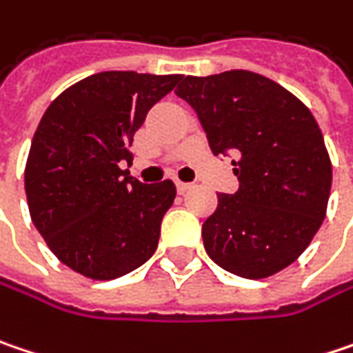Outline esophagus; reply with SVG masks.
<instances>
[{"label": "esophagus", "instance_id": "obj_1", "mask_svg": "<svg viewBox=\"0 0 353 353\" xmlns=\"http://www.w3.org/2000/svg\"><path fill=\"white\" fill-rule=\"evenodd\" d=\"M176 185H177V192H179V194H185V192L192 188V183H185V181H179V179L176 181Z\"/></svg>", "mask_w": 353, "mask_h": 353}]
</instances>
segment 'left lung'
I'll return each mask as SVG.
<instances>
[{"mask_svg": "<svg viewBox=\"0 0 353 353\" xmlns=\"http://www.w3.org/2000/svg\"><path fill=\"white\" fill-rule=\"evenodd\" d=\"M176 94L198 114L214 155L234 153L239 190L218 194L202 226L224 271L265 279L299 259L317 234L332 190V161L311 111L250 70L185 77Z\"/></svg>", "mask_w": 353, "mask_h": 353, "instance_id": "8db88e82", "label": "left lung"}]
</instances>
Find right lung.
Masks as SVG:
<instances>
[{
	"instance_id": "1",
	"label": "right lung",
	"mask_w": 353,
	"mask_h": 353,
	"mask_svg": "<svg viewBox=\"0 0 353 353\" xmlns=\"http://www.w3.org/2000/svg\"><path fill=\"white\" fill-rule=\"evenodd\" d=\"M181 74L109 70L52 101L32 139L26 196L34 226L60 263L94 281L135 271L157 248L174 204L172 179L141 183L121 170L149 109Z\"/></svg>"
}]
</instances>
